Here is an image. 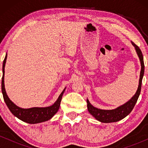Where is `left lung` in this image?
<instances>
[{
    "mask_svg": "<svg viewBox=\"0 0 148 148\" xmlns=\"http://www.w3.org/2000/svg\"><path fill=\"white\" fill-rule=\"evenodd\" d=\"M132 45L135 48L136 51L137 55L139 58V60L140 62V65H141V69L140 72V79H139V84L138 86V89L131 99L127 101L126 103L121 106H118V108L112 110H103L99 109V108L94 107L90 103L89 100L87 99V106L88 110L89 113L94 117L98 121L101 122L103 123H115L121 120L122 119L125 118L133 110L137 100L138 99V97L140 95V90H141V84L143 77L144 75V69H145V66H144L143 56L140 49H139L138 46H136L134 42H132Z\"/></svg>",
    "mask_w": 148,
    "mask_h": 148,
    "instance_id": "1",
    "label": "left lung"
}]
</instances>
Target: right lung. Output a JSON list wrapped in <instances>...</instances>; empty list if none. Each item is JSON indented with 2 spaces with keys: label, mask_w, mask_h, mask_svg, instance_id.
<instances>
[{
  "label": "right lung",
  "mask_w": 148,
  "mask_h": 148,
  "mask_svg": "<svg viewBox=\"0 0 148 148\" xmlns=\"http://www.w3.org/2000/svg\"><path fill=\"white\" fill-rule=\"evenodd\" d=\"M7 56H8V54L6 53L3 63V77L1 88H2L3 99H4L5 102L10 111H11V113L15 117L19 119V120L29 124L43 123V122H46L51 119L53 117V115L58 111L59 108H60V101L61 99H62V95H63L66 88H64V89L62 90L60 95H59L56 101L51 106L47 107H33V108H20V107L16 106L13 101H12L10 99V98L8 97V95L6 93L5 88V66L6 63Z\"/></svg>",
  "instance_id": "add662e5"
}]
</instances>
